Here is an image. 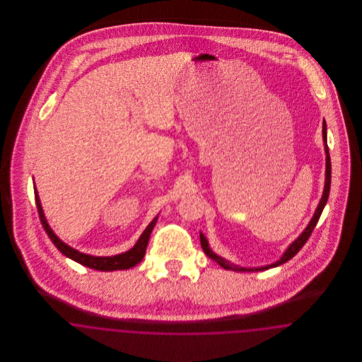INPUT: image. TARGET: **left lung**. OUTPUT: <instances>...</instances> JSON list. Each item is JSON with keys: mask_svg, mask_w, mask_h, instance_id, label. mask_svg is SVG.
Here are the masks:
<instances>
[{"mask_svg": "<svg viewBox=\"0 0 362 362\" xmlns=\"http://www.w3.org/2000/svg\"><path fill=\"white\" fill-rule=\"evenodd\" d=\"M323 139H325L326 157H327V160H326V186H325V191H323V197H322V199H320V202H319V206L316 209L315 216L312 217L310 224H308V226L305 228V230L300 235V238H298L297 240L294 241V243H292V245L286 250V252L284 254V257L279 259L278 262H276V263H272V264L264 266V267L245 269V267L232 266V264H229V262H226L225 259L220 258L218 255H216V254L209 248L205 236H204V235H201V245H202V248H204V251H205V254H206L209 258L216 260L221 267H224L226 270H232V272H262V270H267V269H272V267H276V266H279V264H282V263H285V262L291 260V259H292L293 257H294V255H296V254L303 248V245H304V244L307 243V240L310 239V236L312 235V232H313L315 226H316L317 221H319V218H320V216H322V211H323V209H325L326 204H327L328 194H329V186H331V158H329V152H328L327 124H326V122H323Z\"/></svg>", "mask_w": 362, "mask_h": 362, "instance_id": "8db88e82", "label": "left lung"}]
</instances>
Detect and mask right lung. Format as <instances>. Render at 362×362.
<instances>
[{"label":"right lung","mask_w":362,"mask_h":362,"mask_svg":"<svg viewBox=\"0 0 362 362\" xmlns=\"http://www.w3.org/2000/svg\"><path fill=\"white\" fill-rule=\"evenodd\" d=\"M35 191V201H36V207H37V213H39V218H40V223L43 225L46 233L49 235L50 240L54 243V245L68 258L73 259L78 263H81L83 266H86L89 269H95V270H100V272H115V270H127L130 267H134L136 264H138L144 257H145V251H146V245H148V241H149V236L152 233V229L156 225L157 221V217L155 220L151 223V224L146 226V229L144 230V233L141 235V238L138 239L137 244L127 252L121 254V255H115V257H90V255H86L83 252H78L76 250H73L69 245H66L64 241L59 240L54 232L52 230V228L47 224L46 218H45V214H43V209L40 206V201H39V195H37V191L36 187L34 189Z\"/></svg>","instance_id":"add662e5"}]
</instances>
